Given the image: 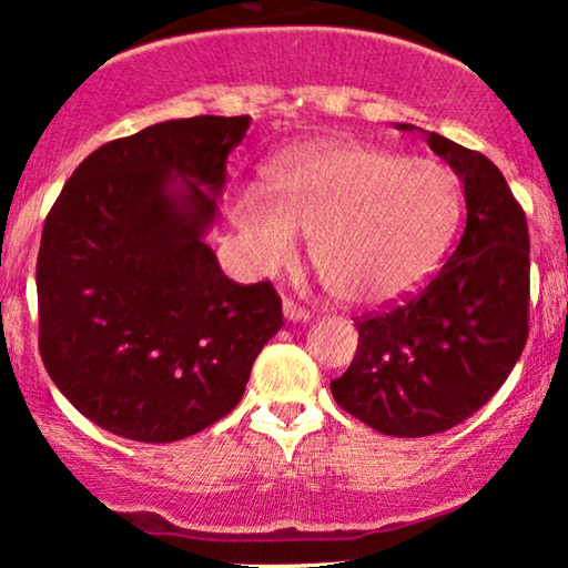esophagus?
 Here are the masks:
<instances>
[{
  "mask_svg": "<svg viewBox=\"0 0 568 568\" xmlns=\"http://www.w3.org/2000/svg\"><path fill=\"white\" fill-rule=\"evenodd\" d=\"M284 317L286 321H300V323H305V321H310V310H305V307H300L297 302H292V300H284Z\"/></svg>",
  "mask_w": 568,
  "mask_h": 568,
  "instance_id": "34e87169",
  "label": "esophagus"
}]
</instances>
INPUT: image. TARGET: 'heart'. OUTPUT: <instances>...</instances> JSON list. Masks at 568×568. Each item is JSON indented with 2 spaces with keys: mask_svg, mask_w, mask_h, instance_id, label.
<instances>
[{
  "mask_svg": "<svg viewBox=\"0 0 568 568\" xmlns=\"http://www.w3.org/2000/svg\"><path fill=\"white\" fill-rule=\"evenodd\" d=\"M460 214L455 175L434 160H406L383 146L333 142L271 170L268 193L243 189L232 220L255 266L294 261L300 232L341 302L393 305L437 266Z\"/></svg>",
  "mask_w": 568,
  "mask_h": 568,
  "instance_id": "b5f03b06",
  "label": "heart"
}]
</instances>
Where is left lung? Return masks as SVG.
<instances>
[{
    "mask_svg": "<svg viewBox=\"0 0 568 568\" xmlns=\"http://www.w3.org/2000/svg\"><path fill=\"white\" fill-rule=\"evenodd\" d=\"M410 131V123H398ZM465 189V227L424 290L356 317L354 362L331 383L346 414L390 437L453 429L491 400L523 354L530 315V235L501 170L426 131Z\"/></svg>",
    "mask_w": 568,
    "mask_h": 568,
    "instance_id": "1",
    "label": "left lung"
}]
</instances>
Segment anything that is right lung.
Wrapping results in <instances>:
<instances>
[{
  "instance_id": "obj_1",
  "label": "right lung",
  "mask_w": 568,
  "mask_h": 568,
  "mask_svg": "<svg viewBox=\"0 0 568 568\" xmlns=\"http://www.w3.org/2000/svg\"><path fill=\"white\" fill-rule=\"evenodd\" d=\"M247 126L251 115H196L113 139L45 216L38 348L100 429L154 445L206 429L282 328L274 284H235L204 243Z\"/></svg>"
}]
</instances>
